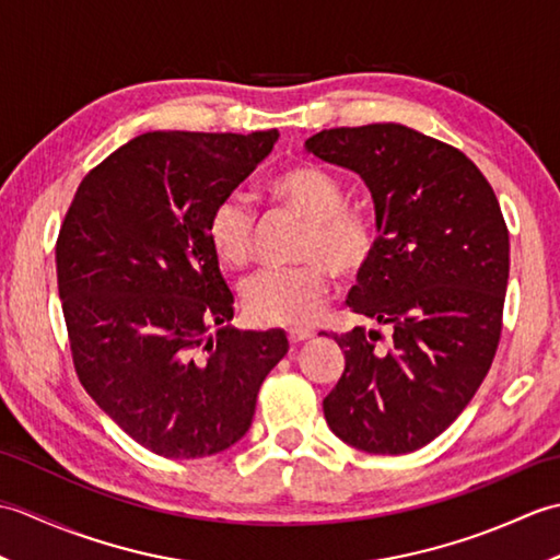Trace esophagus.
I'll use <instances>...</instances> for the list:
<instances>
[{
  "label": "esophagus",
  "mask_w": 560,
  "mask_h": 560,
  "mask_svg": "<svg viewBox=\"0 0 560 560\" xmlns=\"http://www.w3.org/2000/svg\"><path fill=\"white\" fill-rule=\"evenodd\" d=\"M311 337H313V331L305 329V327H291L289 329V341L291 343H301V341H307Z\"/></svg>",
  "instance_id": "1"
}]
</instances>
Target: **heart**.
I'll return each instance as SVG.
<instances>
[{
	"label": "heart",
	"mask_w": 560,
	"mask_h": 560,
	"mask_svg": "<svg viewBox=\"0 0 560 560\" xmlns=\"http://www.w3.org/2000/svg\"><path fill=\"white\" fill-rule=\"evenodd\" d=\"M265 195L305 221L299 245L303 265L255 273L243 287V307L255 325H305L323 313L329 269L341 281L359 279L377 257L383 231L375 211L349 205L347 187L317 163H293L269 175ZM205 235L223 267L243 269L253 257L255 219L237 195L211 207Z\"/></svg>",
	"instance_id": "heart-1"
}]
</instances>
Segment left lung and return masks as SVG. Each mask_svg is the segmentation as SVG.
<instances>
[{"mask_svg":"<svg viewBox=\"0 0 560 560\" xmlns=\"http://www.w3.org/2000/svg\"><path fill=\"white\" fill-rule=\"evenodd\" d=\"M305 149L371 189L383 243L347 303L392 327L389 339L335 335L347 365L325 419L363 452H413L457 419L493 363L510 271L501 205L459 149L404 125L323 129Z\"/></svg>","mask_w":560,"mask_h":560,"instance_id":"8db88e82","label":"left lung"}]
</instances>
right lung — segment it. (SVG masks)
Returning a JSON list of instances; mask_svg holds the SVG:
<instances>
[{"instance_id":"obj_1","label":"right lung","mask_w":560,"mask_h":560,"mask_svg":"<svg viewBox=\"0 0 560 560\" xmlns=\"http://www.w3.org/2000/svg\"><path fill=\"white\" fill-rule=\"evenodd\" d=\"M279 139L147 132L89 171L57 235L71 361L93 401L168 459L217 455L245 433L257 392L289 351L281 329L211 327L233 293L205 235Z\"/></svg>"}]
</instances>
